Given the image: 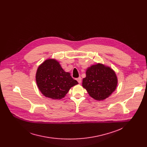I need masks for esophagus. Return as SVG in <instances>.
<instances>
[{
    "label": "esophagus",
    "mask_w": 147,
    "mask_h": 147,
    "mask_svg": "<svg viewBox=\"0 0 147 147\" xmlns=\"http://www.w3.org/2000/svg\"><path fill=\"white\" fill-rule=\"evenodd\" d=\"M77 81L78 82V83H79V84H80L81 83H82V78H80V77H79V78H78L77 79Z\"/></svg>",
    "instance_id": "1"
}]
</instances>
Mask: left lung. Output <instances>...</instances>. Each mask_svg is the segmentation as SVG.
Here are the masks:
<instances>
[{
  "mask_svg": "<svg viewBox=\"0 0 147 147\" xmlns=\"http://www.w3.org/2000/svg\"><path fill=\"white\" fill-rule=\"evenodd\" d=\"M118 79L115 72L100 63L92 65L86 71L82 85L90 97L96 100H104L115 90Z\"/></svg>",
  "mask_w": 147,
  "mask_h": 147,
  "instance_id": "1",
  "label": "left lung"
}]
</instances>
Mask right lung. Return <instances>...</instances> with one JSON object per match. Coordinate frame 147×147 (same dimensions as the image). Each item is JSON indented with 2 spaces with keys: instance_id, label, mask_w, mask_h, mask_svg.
Listing matches in <instances>:
<instances>
[{
  "instance_id": "right-lung-1",
  "label": "right lung",
  "mask_w": 147,
  "mask_h": 147,
  "mask_svg": "<svg viewBox=\"0 0 147 147\" xmlns=\"http://www.w3.org/2000/svg\"><path fill=\"white\" fill-rule=\"evenodd\" d=\"M36 80L42 94L54 100L62 99L71 87L78 84L70 73L65 72L59 63L53 59L46 60L38 67Z\"/></svg>"
}]
</instances>
